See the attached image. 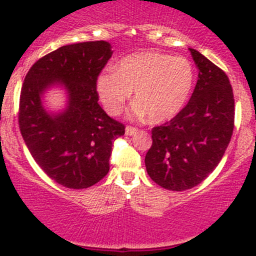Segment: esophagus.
Returning <instances> with one entry per match:
<instances>
[{"label":"esophagus","mask_w":256,"mask_h":256,"mask_svg":"<svg viewBox=\"0 0 256 256\" xmlns=\"http://www.w3.org/2000/svg\"><path fill=\"white\" fill-rule=\"evenodd\" d=\"M136 130H138V129H136V127L127 126V128H126V134H127V136H134V134L136 133Z\"/></svg>","instance_id":"34e87169"}]
</instances>
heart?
I'll use <instances>...</instances> for the list:
<instances>
[{
	"instance_id": "b5f03b06",
	"label": "heart",
	"mask_w": 256,
	"mask_h": 256,
	"mask_svg": "<svg viewBox=\"0 0 256 256\" xmlns=\"http://www.w3.org/2000/svg\"><path fill=\"white\" fill-rule=\"evenodd\" d=\"M194 70L184 56H170L158 52H140L123 58L117 71L100 74L96 90L104 110L118 114L134 91L132 116L146 113L154 123L175 117L191 94Z\"/></svg>"
}]
</instances>
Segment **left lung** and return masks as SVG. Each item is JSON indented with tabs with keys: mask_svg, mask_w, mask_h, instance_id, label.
<instances>
[{
	"mask_svg": "<svg viewBox=\"0 0 256 256\" xmlns=\"http://www.w3.org/2000/svg\"><path fill=\"white\" fill-rule=\"evenodd\" d=\"M198 80L188 104L175 117L152 129L146 155L154 182L185 191L201 184L217 168L234 128V96L228 76L197 50L190 48Z\"/></svg>",
	"mask_w": 256,
	"mask_h": 256,
	"instance_id": "left-lung-1",
	"label": "left lung"
}]
</instances>
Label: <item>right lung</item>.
Segmentation results:
<instances>
[{
  "label": "right lung",
  "instance_id": "obj_1",
  "mask_svg": "<svg viewBox=\"0 0 256 256\" xmlns=\"http://www.w3.org/2000/svg\"><path fill=\"white\" fill-rule=\"evenodd\" d=\"M108 42H84L49 52L26 75L18 123L32 156L52 180L68 188H88L110 171L114 139L124 124L98 104L96 81L112 56ZM68 92L64 112L50 115L41 94L52 84Z\"/></svg>",
  "mask_w": 256,
  "mask_h": 256
}]
</instances>
